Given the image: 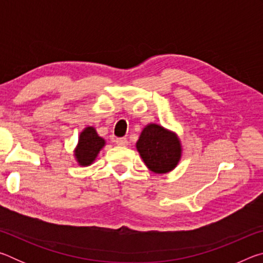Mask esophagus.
<instances>
[{
  "label": "esophagus",
  "instance_id": "obj_1",
  "mask_svg": "<svg viewBox=\"0 0 263 263\" xmlns=\"http://www.w3.org/2000/svg\"><path fill=\"white\" fill-rule=\"evenodd\" d=\"M116 144L118 146H127L128 141L126 138H117V139H116Z\"/></svg>",
  "mask_w": 263,
  "mask_h": 263
}]
</instances>
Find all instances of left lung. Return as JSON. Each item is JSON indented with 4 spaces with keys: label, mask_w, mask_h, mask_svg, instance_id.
Listing matches in <instances>:
<instances>
[{
    "label": "left lung",
    "mask_w": 263,
    "mask_h": 263,
    "mask_svg": "<svg viewBox=\"0 0 263 263\" xmlns=\"http://www.w3.org/2000/svg\"><path fill=\"white\" fill-rule=\"evenodd\" d=\"M137 149L149 171L164 174L174 169L182 154V146L176 133L158 124H148L137 141Z\"/></svg>",
    "instance_id": "obj_1"
}]
</instances>
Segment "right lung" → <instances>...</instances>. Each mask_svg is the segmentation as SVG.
Instances as JSON below:
<instances>
[{
    "mask_svg": "<svg viewBox=\"0 0 263 263\" xmlns=\"http://www.w3.org/2000/svg\"><path fill=\"white\" fill-rule=\"evenodd\" d=\"M105 145V140L97 135L92 126H88L80 133L79 142L74 155L80 166H89L95 161L100 151Z\"/></svg>",
    "mask_w": 263,
    "mask_h": 263,
    "instance_id": "1",
    "label": "right lung"
}]
</instances>
